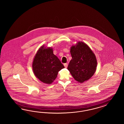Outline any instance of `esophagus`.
I'll return each mask as SVG.
<instances>
[{"instance_id":"1","label":"esophagus","mask_w":124,"mask_h":124,"mask_svg":"<svg viewBox=\"0 0 124 124\" xmlns=\"http://www.w3.org/2000/svg\"><path fill=\"white\" fill-rule=\"evenodd\" d=\"M64 67L65 68H67L68 67V64L67 63H65V64H64Z\"/></svg>"}]
</instances>
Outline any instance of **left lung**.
Wrapping results in <instances>:
<instances>
[{
  "instance_id": "obj_1",
  "label": "left lung",
  "mask_w": 124,
  "mask_h": 124,
  "mask_svg": "<svg viewBox=\"0 0 124 124\" xmlns=\"http://www.w3.org/2000/svg\"><path fill=\"white\" fill-rule=\"evenodd\" d=\"M71 60L68 70L75 80L82 83L89 80L96 70L97 60L90 47L83 42L71 47Z\"/></svg>"
}]
</instances>
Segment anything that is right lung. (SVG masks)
Here are the masks:
<instances>
[{"label":"right lung","instance_id":"1","mask_svg":"<svg viewBox=\"0 0 124 124\" xmlns=\"http://www.w3.org/2000/svg\"><path fill=\"white\" fill-rule=\"evenodd\" d=\"M63 64L53 53L51 47L42 45L34 56L32 68L35 76L42 82L51 84L56 78Z\"/></svg>","mask_w":124,"mask_h":124}]
</instances>
